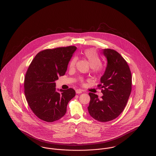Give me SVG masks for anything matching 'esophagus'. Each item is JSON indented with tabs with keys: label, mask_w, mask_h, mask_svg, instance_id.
Wrapping results in <instances>:
<instances>
[{
	"label": "esophagus",
	"mask_w": 156,
	"mask_h": 156,
	"mask_svg": "<svg viewBox=\"0 0 156 156\" xmlns=\"http://www.w3.org/2000/svg\"><path fill=\"white\" fill-rule=\"evenodd\" d=\"M83 92V91L82 90H80V89H77L76 90V94H81V93H82Z\"/></svg>",
	"instance_id": "esophagus-1"
}]
</instances>
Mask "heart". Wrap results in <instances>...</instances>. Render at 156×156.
I'll use <instances>...</instances> for the list:
<instances>
[{
  "mask_svg": "<svg viewBox=\"0 0 156 156\" xmlns=\"http://www.w3.org/2000/svg\"><path fill=\"white\" fill-rule=\"evenodd\" d=\"M83 56L88 61L91 68V72L94 73H98L101 71L102 69L101 59L95 50L92 48L86 49L83 52ZM76 61V58L72 59L70 62V68H73L75 67Z\"/></svg>",
  "mask_w": 156,
  "mask_h": 156,
  "instance_id": "b5f03b06",
  "label": "heart"
}]
</instances>
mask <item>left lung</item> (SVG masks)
Wrapping results in <instances>:
<instances>
[{
    "mask_svg": "<svg viewBox=\"0 0 156 156\" xmlns=\"http://www.w3.org/2000/svg\"><path fill=\"white\" fill-rule=\"evenodd\" d=\"M103 53L108 63L98 87L102 88L103 96L99 99L90 93L88 110L94 119L105 122L116 119L124 110L132 90V76L127 62L118 52L105 48Z\"/></svg>",
    "mask_w": 156,
    "mask_h": 156,
    "instance_id": "8db88e82",
    "label": "left lung"
}]
</instances>
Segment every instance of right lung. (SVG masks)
Returning <instances> with one entry per match:
<instances>
[{
	"instance_id": "add662e5",
	"label": "right lung",
	"mask_w": 156,
	"mask_h": 156,
	"mask_svg": "<svg viewBox=\"0 0 156 156\" xmlns=\"http://www.w3.org/2000/svg\"><path fill=\"white\" fill-rule=\"evenodd\" d=\"M75 46L46 49L32 60L24 80V93L31 110L40 119L52 122L62 118L75 91L56 90L55 81L65 75Z\"/></svg>"
}]
</instances>
